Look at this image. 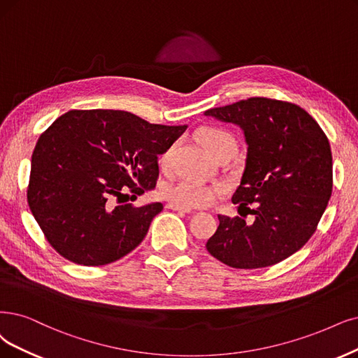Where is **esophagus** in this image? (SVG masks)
<instances>
[{
	"instance_id": "esophagus-1",
	"label": "esophagus",
	"mask_w": 358,
	"mask_h": 358,
	"mask_svg": "<svg viewBox=\"0 0 358 358\" xmlns=\"http://www.w3.org/2000/svg\"><path fill=\"white\" fill-rule=\"evenodd\" d=\"M166 208H169L172 210H180V213H184V214H190L192 213V208L181 206V205H177V203H168Z\"/></svg>"
}]
</instances>
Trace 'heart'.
<instances>
[{"label":"heart","instance_id":"1","mask_svg":"<svg viewBox=\"0 0 358 358\" xmlns=\"http://www.w3.org/2000/svg\"><path fill=\"white\" fill-rule=\"evenodd\" d=\"M197 140L201 141V144L210 156H215L218 152L227 148H236L233 136L221 128H201L197 131ZM169 153L171 152L168 150L161 156V164H166L169 161ZM164 196L172 203L181 206H206L214 201L215 189L192 178H181L180 181L165 187Z\"/></svg>","mask_w":358,"mask_h":358}]
</instances>
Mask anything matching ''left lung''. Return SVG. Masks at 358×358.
<instances>
[{"label":"left lung","mask_w":358,"mask_h":358,"mask_svg":"<svg viewBox=\"0 0 358 358\" xmlns=\"http://www.w3.org/2000/svg\"><path fill=\"white\" fill-rule=\"evenodd\" d=\"M205 115L243 131L246 164L231 202L255 217L246 224L218 215L208 252L233 268L274 266L308 242L327 206L334 184L329 140L308 112L287 101L250 97Z\"/></svg>","instance_id":"1"}]
</instances>
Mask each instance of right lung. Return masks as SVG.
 <instances>
[{"label":"right lung","instance_id":"add662e5","mask_svg":"<svg viewBox=\"0 0 358 358\" xmlns=\"http://www.w3.org/2000/svg\"><path fill=\"white\" fill-rule=\"evenodd\" d=\"M187 125L150 124L124 110H69L39 137L28 203L57 252L79 266H106L129 254L164 209L124 203L152 190L157 156Z\"/></svg>","mask_w":358,"mask_h":358}]
</instances>
